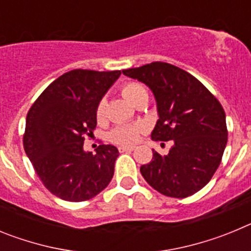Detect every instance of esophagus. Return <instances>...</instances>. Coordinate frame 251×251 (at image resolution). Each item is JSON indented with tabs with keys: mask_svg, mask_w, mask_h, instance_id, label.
Instances as JSON below:
<instances>
[{
	"mask_svg": "<svg viewBox=\"0 0 251 251\" xmlns=\"http://www.w3.org/2000/svg\"><path fill=\"white\" fill-rule=\"evenodd\" d=\"M119 152L123 153V152H130V151L134 150V147L133 146H121V147L118 148Z\"/></svg>",
	"mask_w": 251,
	"mask_h": 251,
	"instance_id": "34e87169",
	"label": "esophagus"
}]
</instances>
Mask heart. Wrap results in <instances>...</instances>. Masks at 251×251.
I'll return each mask as SVG.
<instances>
[{"instance_id": "b5f03b06", "label": "heart", "mask_w": 251, "mask_h": 251, "mask_svg": "<svg viewBox=\"0 0 251 251\" xmlns=\"http://www.w3.org/2000/svg\"><path fill=\"white\" fill-rule=\"evenodd\" d=\"M122 95L127 99L129 103L136 105L141 99L148 98L147 92L141 84L138 83H126L122 86ZM95 118L98 122H103L105 118V100L101 99L97 104L95 108ZM143 132V127L141 124H122L118 127L113 128L109 132V141L119 146H130L134 145L141 137Z\"/></svg>"}]
</instances>
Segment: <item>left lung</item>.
Wrapping results in <instances>:
<instances>
[{
    "mask_svg": "<svg viewBox=\"0 0 251 251\" xmlns=\"http://www.w3.org/2000/svg\"><path fill=\"white\" fill-rule=\"evenodd\" d=\"M123 74L145 83L156 97L159 119L152 139L172 141L166 156L153 150L152 161L141 166L142 176L168 197L185 199L200 191L220 166L227 142L220 101L194 75L172 64L154 61Z\"/></svg>",
    "mask_w": 251,
    "mask_h": 251,
    "instance_id": "obj_1",
    "label": "left lung"
}]
</instances>
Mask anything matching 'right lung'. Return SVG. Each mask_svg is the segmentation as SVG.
Returning a JSON list of instances; mask_svg holds the SVG:
<instances>
[{
	"label": "right lung",
	"mask_w": 251,
	"mask_h": 251,
	"mask_svg": "<svg viewBox=\"0 0 251 251\" xmlns=\"http://www.w3.org/2000/svg\"><path fill=\"white\" fill-rule=\"evenodd\" d=\"M119 75L75 69L52 81L28 110L24 148L44 186L61 200H90L114 175V146L100 145L95 154L83 146L97 127V104Z\"/></svg>",
	"instance_id": "add662e5"
}]
</instances>
